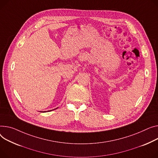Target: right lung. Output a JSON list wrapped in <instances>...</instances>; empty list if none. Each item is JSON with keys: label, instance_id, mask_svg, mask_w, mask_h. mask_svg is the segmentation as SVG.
I'll return each mask as SVG.
<instances>
[{"label": "right lung", "instance_id": "add662e5", "mask_svg": "<svg viewBox=\"0 0 158 158\" xmlns=\"http://www.w3.org/2000/svg\"><path fill=\"white\" fill-rule=\"evenodd\" d=\"M58 109V107H57V108H56V109ZM55 109H52V110H48V111H51V110H55ZM46 112V111H44L43 112Z\"/></svg>", "mask_w": 158, "mask_h": 158}]
</instances>
